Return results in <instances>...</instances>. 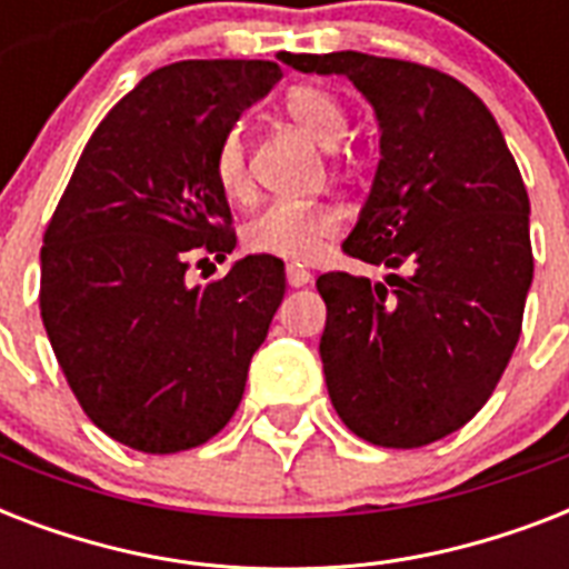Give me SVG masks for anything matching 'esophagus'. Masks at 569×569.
Segmentation results:
<instances>
[{
    "instance_id": "34e87169",
    "label": "esophagus",
    "mask_w": 569,
    "mask_h": 569,
    "mask_svg": "<svg viewBox=\"0 0 569 569\" xmlns=\"http://www.w3.org/2000/svg\"><path fill=\"white\" fill-rule=\"evenodd\" d=\"M286 280H289V286H295V289H301V286L310 283L312 274L301 266H286Z\"/></svg>"
}]
</instances>
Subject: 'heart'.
<instances>
[{
    "label": "heart",
    "instance_id": "obj_1",
    "mask_svg": "<svg viewBox=\"0 0 569 569\" xmlns=\"http://www.w3.org/2000/svg\"><path fill=\"white\" fill-rule=\"evenodd\" d=\"M286 114L301 129L303 136L325 150L346 138L348 114L342 102L319 84H295L283 97ZM214 180L232 200L250 194L248 177V147L241 127H232L214 150ZM342 230V209L328 200H277L248 223L244 244L257 253L292 259V262H312L337 232Z\"/></svg>",
    "mask_w": 569,
    "mask_h": 569
}]
</instances>
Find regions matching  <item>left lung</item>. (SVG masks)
Instances as JSON below:
<instances>
[{
  "mask_svg": "<svg viewBox=\"0 0 569 569\" xmlns=\"http://www.w3.org/2000/svg\"><path fill=\"white\" fill-rule=\"evenodd\" d=\"M372 102L380 162L348 257L378 283L330 271L321 363L339 419L383 449H419L485 407L522 330L535 259L529 194L496 118L458 79L366 52L292 56Z\"/></svg>",
  "mask_w": 569,
  "mask_h": 569,
  "instance_id": "8db88e82",
  "label": "left lung"
}]
</instances>
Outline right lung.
I'll use <instances>...</instances> for the list:
<instances>
[{
  "instance_id": "obj_1",
  "label": "right lung",
  "mask_w": 569,
  "mask_h": 569,
  "mask_svg": "<svg viewBox=\"0 0 569 569\" xmlns=\"http://www.w3.org/2000/svg\"><path fill=\"white\" fill-rule=\"evenodd\" d=\"M274 61H177L93 129L40 248V319L79 405L129 449L212 440L283 301V262L253 253L206 286L189 259L236 248L214 150L280 82Z\"/></svg>"
}]
</instances>
